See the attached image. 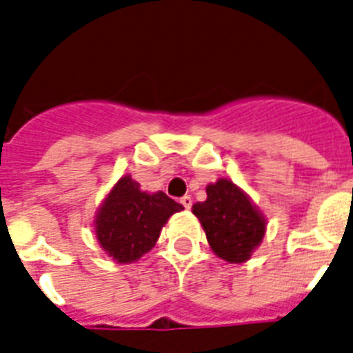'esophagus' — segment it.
<instances>
[{
	"instance_id": "34e87169",
	"label": "esophagus",
	"mask_w": 353,
	"mask_h": 353,
	"mask_svg": "<svg viewBox=\"0 0 353 353\" xmlns=\"http://www.w3.org/2000/svg\"><path fill=\"white\" fill-rule=\"evenodd\" d=\"M179 203H181V205L185 206L186 210H188V208H192V197L190 196H183L181 199H179Z\"/></svg>"
}]
</instances>
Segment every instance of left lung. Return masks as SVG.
Masks as SVG:
<instances>
[{
	"label": "left lung",
	"mask_w": 353,
	"mask_h": 353,
	"mask_svg": "<svg viewBox=\"0 0 353 353\" xmlns=\"http://www.w3.org/2000/svg\"><path fill=\"white\" fill-rule=\"evenodd\" d=\"M192 212L201 221L212 250L228 263H245L265 236L263 216L228 179L206 186V201L196 203Z\"/></svg>",
	"instance_id": "left-lung-1"
}]
</instances>
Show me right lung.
<instances>
[{
  "label": "right lung",
  "mask_w": 353,
  "mask_h": 353,
  "mask_svg": "<svg viewBox=\"0 0 353 353\" xmlns=\"http://www.w3.org/2000/svg\"><path fill=\"white\" fill-rule=\"evenodd\" d=\"M183 205L165 192L147 194L130 176L112 188L96 217V236L103 250L117 263H134L156 245L163 225Z\"/></svg>",
  "instance_id": "add662e5"
}]
</instances>
